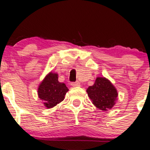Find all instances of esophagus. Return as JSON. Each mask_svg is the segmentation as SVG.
<instances>
[{
    "mask_svg": "<svg viewBox=\"0 0 150 150\" xmlns=\"http://www.w3.org/2000/svg\"><path fill=\"white\" fill-rule=\"evenodd\" d=\"M71 85L73 86V87H80V82H78V81H76V82H72Z\"/></svg>",
    "mask_w": 150,
    "mask_h": 150,
    "instance_id": "obj_1",
    "label": "esophagus"
}]
</instances>
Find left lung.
<instances>
[{
  "mask_svg": "<svg viewBox=\"0 0 150 150\" xmlns=\"http://www.w3.org/2000/svg\"><path fill=\"white\" fill-rule=\"evenodd\" d=\"M87 92L92 104L102 111L111 109L118 97L116 89L105 77H97L94 85L87 88Z\"/></svg>",
  "mask_w": 150,
  "mask_h": 150,
  "instance_id": "left-lung-1",
  "label": "left lung"
}]
</instances>
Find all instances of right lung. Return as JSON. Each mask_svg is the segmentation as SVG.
I'll return each mask as SVG.
<instances>
[{
	"mask_svg": "<svg viewBox=\"0 0 150 150\" xmlns=\"http://www.w3.org/2000/svg\"><path fill=\"white\" fill-rule=\"evenodd\" d=\"M58 74L51 72L39 86L38 96L46 108H52L61 102L68 91L66 85L58 82Z\"/></svg>",
	"mask_w": 150,
	"mask_h": 150,
	"instance_id": "right-lung-1",
	"label": "right lung"
}]
</instances>
